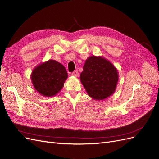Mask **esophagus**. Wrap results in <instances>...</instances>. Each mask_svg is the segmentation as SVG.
Returning <instances> with one entry per match:
<instances>
[{"instance_id": "esophagus-1", "label": "esophagus", "mask_w": 159, "mask_h": 159, "mask_svg": "<svg viewBox=\"0 0 159 159\" xmlns=\"http://www.w3.org/2000/svg\"><path fill=\"white\" fill-rule=\"evenodd\" d=\"M71 75L74 76V77H78V75H79L78 71H74V72H72V73L71 74Z\"/></svg>"}]
</instances>
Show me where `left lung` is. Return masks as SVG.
<instances>
[{
    "label": "left lung",
    "instance_id": "8db88e82",
    "mask_svg": "<svg viewBox=\"0 0 159 159\" xmlns=\"http://www.w3.org/2000/svg\"><path fill=\"white\" fill-rule=\"evenodd\" d=\"M80 80L89 97L96 101L104 100L115 93L119 73L106 58L91 56L85 61Z\"/></svg>",
    "mask_w": 159,
    "mask_h": 159
}]
</instances>
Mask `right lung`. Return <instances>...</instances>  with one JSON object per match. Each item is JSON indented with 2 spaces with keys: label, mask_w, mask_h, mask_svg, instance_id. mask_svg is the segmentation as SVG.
<instances>
[{
  "label": "right lung",
  "mask_w": 159,
  "mask_h": 159,
  "mask_svg": "<svg viewBox=\"0 0 159 159\" xmlns=\"http://www.w3.org/2000/svg\"><path fill=\"white\" fill-rule=\"evenodd\" d=\"M35 90L46 98L55 96L63 88L68 73L64 66L55 60H49L34 67L30 75Z\"/></svg>",
  "instance_id": "obj_1"
}]
</instances>
